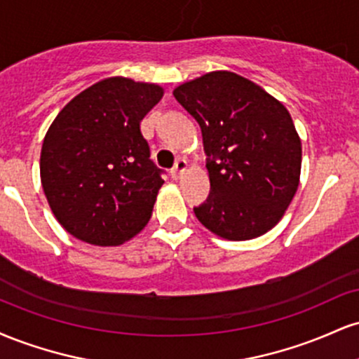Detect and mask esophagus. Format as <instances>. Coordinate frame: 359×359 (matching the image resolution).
Instances as JSON below:
<instances>
[{
  "instance_id": "1",
  "label": "esophagus",
  "mask_w": 359,
  "mask_h": 359,
  "mask_svg": "<svg viewBox=\"0 0 359 359\" xmlns=\"http://www.w3.org/2000/svg\"><path fill=\"white\" fill-rule=\"evenodd\" d=\"M187 160H184V158H179V160H177V162H175V167L174 168H172V172H170V174H172V179H180V177H182L184 175V172L185 170H187Z\"/></svg>"
}]
</instances>
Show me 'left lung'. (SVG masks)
<instances>
[{"instance_id": "obj_1", "label": "left lung", "mask_w": 359, "mask_h": 359, "mask_svg": "<svg viewBox=\"0 0 359 359\" xmlns=\"http://www.w3.org/2000/svg\"><path fill=\"white\" fill-rule=\"evenodd\" d=\"M199 123L211 194L196 217L209 231L245 241L270 231L297 192L302 143L285 106L229 71H214L174 89Z\"/></svg>"}]
</instances>
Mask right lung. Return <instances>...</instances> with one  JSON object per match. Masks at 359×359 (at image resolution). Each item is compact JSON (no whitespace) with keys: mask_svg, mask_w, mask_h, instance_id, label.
<instances>
[{"mask_svg":"<svg viewBox=\"0 0 359 359\" xmlns=\"http://www.w3.org/2000/svg\"><path fill=\"white\" fill-rule=\"evenodd\" d=\"M158 84L108 77L62 108L43 138L40 179L53 216L77 240L118 246L150 221L162 170L140 121L162 100Z\"/></svg>","mask_w":359,"mask_h":359,"instance_id":"add662e5","label":"right lung"}]
</instances>
